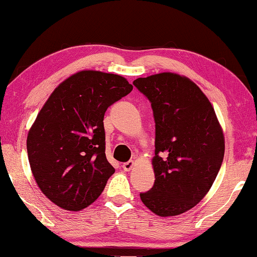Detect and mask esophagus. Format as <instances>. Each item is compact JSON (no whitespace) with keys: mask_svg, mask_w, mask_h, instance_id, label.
Returning a JSON list of instances; mask_svg holds the SVG:
<instances>
[{"mask_svg":"<svg viewBox=\"0 0 257 257\" xmlns=\"http://www.w3.org/2000/svg\"><path fill=\"white\" fill-rule=\"evenodd\" d=\"M133 166H135V161L130 160V161H127V163H125L124 165H122V168H124V171L128 172V171L132 170Z\"/></svg>","mask_w":257,"mask_h":257,"instance_id":"esophagus-1","label":"esophagus"}]
</instances>
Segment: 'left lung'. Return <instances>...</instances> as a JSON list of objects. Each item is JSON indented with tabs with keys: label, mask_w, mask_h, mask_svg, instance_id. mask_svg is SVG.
I'll list each match as a JSON object with an SVG mask.
<instances>
[{
	"label": "left lung",
	"mask_w": 257,
	"mask_h": 257,
	"mask_svg": "<svg viewBox=\"0 0 257 257\" xmlns=\"http://www.w3.org/2000/svg\"><path fill=\"white\" fill-rule=\"evenodd\" d=\"M156 121L153 187L140 193L159 216H175L198 205L212 187L224 156V136L206 94L173 72L138 78Z\"/></svg>",
	"instance_id": "1"
}]
</instances>
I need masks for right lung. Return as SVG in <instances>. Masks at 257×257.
Returning <instances> with one entry per match:
<instances>
[{"mask_svg":"<svg viewBox=\"0 0 257 257\" xmlns=\"http://www.w3.org/2000/svg\"><path fill=\"white\" fill-rule=\"evenodd\" d=\"M133 89L124 77L83 70L50 94L27 138L31 172L42 193L78 212L104 191L114 168L105 156L104 114Z\"/></svg>","mask_w":257,"mask_h":257,"instance_id":"right-lung-1","label":"right lung"}]
</instances>
